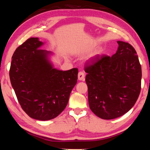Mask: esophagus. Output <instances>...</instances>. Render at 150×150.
Wrapping results in <instances>:
<instances>
[{"label":"esophagus","mask_w":150,"mask_h":150,"mask_svg":"<svg viewBox=\"0 0 150 150\" xmlns=\"http://www.w3.org/2000/svg\"><path fill=\"white\" fill-rule=\"evenodd\" d=\"M78 79L79 81H85V73L83 71H80L78 73Z\"/></svg>","instance_id":"1"}]
</instances>
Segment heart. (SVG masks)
Segmentation results:
<instances>
[{
	"instance_id": "obj_1",
	"label": "heart",
	"mask_w": 150,
	"mask_h": 150,
	"mask_svg": "<svg viewBox=\"0 0 150 150\" xmlns=\"http://www.w3.org/2000/svg\"><path fill=\"white\" fill-rule=\"evenodd\" d=\"M99 54H100V52H96L95 54L93 55L92 57H95V56H96V55H99Z\"/></svg>"
}]
</instances>
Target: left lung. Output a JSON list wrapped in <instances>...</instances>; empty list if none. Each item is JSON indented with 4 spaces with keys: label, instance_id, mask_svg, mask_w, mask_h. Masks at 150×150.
<instances>
[{
    "label": "left lung",
    "instance_id": "obj_1",
    "mask_svg": "<svg viewBox=\"0 0 150 150\" xmlns=\"http://www.w3.org/2000/svg\"><path fill=\"white\" fill-rule=\"evenodd\" d=\"M117 43L118 50L112 56L97 55L85 67L89 107L105 120L128 112L141 90L142 68L135 49L127 42Z\"/></svg>",
    "mask_w": 150,
    "mask_h": 150
}]
</instances>
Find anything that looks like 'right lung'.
I'll return each instance as SVG.
<instances>
[{
    "label": "right lung",
    "mask_w": 150,
    "mask_h": 150,
    "mask_svg": "<svg viewBox=\"0 0 150 150\" xmlns=\"http://www.w3.org/2000/svg\"><path fill=\"white\" fill-rule=\"evenodd\" d=\"M44 42L30 38L17 47L9 75L18 100L30 117L49 120L65 108L77 82V68L58 70L50 62L51 52L40 50Z\"/></svg>",
    "instance_id": "right-lung-1"
}]
</instances>
